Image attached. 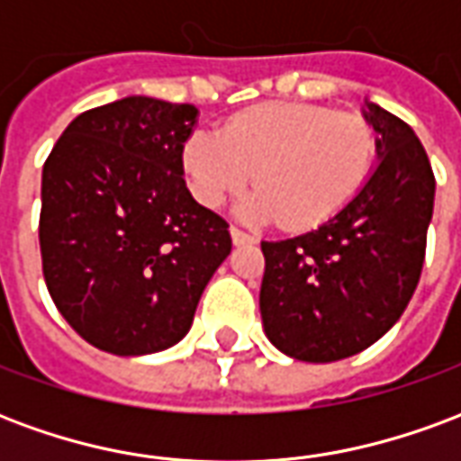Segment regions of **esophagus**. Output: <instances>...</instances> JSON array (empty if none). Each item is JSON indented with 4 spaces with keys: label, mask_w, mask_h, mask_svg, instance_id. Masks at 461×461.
Segmentation results:
<instances>
[{
    "label": "esophagus",
    "mask_w": 461,
    "mask_h": 461,
    "mask_svg": "<svg viewBox=\"0 0 461 461\" xmlns=\"http://www.w3.org/2000/svg\"><path fill=\"white\" fill-rule=\"evenodd\" d=\"M230 234H231V241H234L237 247H241V244H254V241H257L254 234H247V231H241L240 227H231Z\"/></svg>",
    "instance_id": "esophagus-1"
}]
</instances>
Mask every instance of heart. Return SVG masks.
Instances as JSON below:
<instances>
[{"label":"heart","instance_id":"obj_1","mask_svg":"<svg viewBox=\"0 0 461 461\" xmlns=\"http://www.w3.org/2000/svg\"><path fill=\"white\" fill-rule=\"evenodd\" d=\"M375 128L357 113L271 101L231 115L221 135L192 132L182 162L204 207L240 194L254 175L257 194L241 204L251 221L279 220L311 230L356 200L375 170Z\"/></svg>","mask_w":461,"mask_h":461}]
</instances>
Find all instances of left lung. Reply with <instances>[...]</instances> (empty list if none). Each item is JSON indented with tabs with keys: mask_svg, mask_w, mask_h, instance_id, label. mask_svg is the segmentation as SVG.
Wrapping results in <instances>:
<instances>
[{
	"mask_svg": "<svg viewBox=\"0 0 461 461\" xmlns=\"http://www.w3.org/2000/svg\"><path fill=\"white\" fill-rule=\"evenodd\" d=\"M375 172L319 230L261 241L264 330L281 353L333 363L395 326L417 289L435 204V172L405 121L370 105Z\"/></svg>",
	"mask_w": 461,
	"mask_h": 461,
	"instance_id": "1",
	"label": "left lung"
}]
</instances>
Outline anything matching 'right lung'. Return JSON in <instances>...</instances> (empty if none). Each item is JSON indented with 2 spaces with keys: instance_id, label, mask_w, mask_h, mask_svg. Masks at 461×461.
Instances as JSON below:
<instances>
[{
  "instance_id": "obj_1",
  "label": "right lung",
  "mask_w": 461,
  "mask_h": 461,
  "mask_svg": "<svg viewBox=\"0 0 461 461\" xmlns=\"http://www.w3.org/2000/svg\"><path fill=\"white\" fill-rule=\"evenodd\" d=\"M197 108L131 95L71 121L41 175L46 289L68 326L113 356H145L190 330L230 224L192 200L182 148Z\"/></svg>"
}]
</instances>
